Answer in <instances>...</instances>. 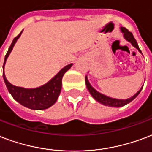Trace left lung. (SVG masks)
<instances>
[{
    "label": "left lung",
    "instance_id": "8db88e82",
    "mask_svg": "<svg viewBox=\"0 0 152 152\" xmlns=\"http://www.w3.org/2000/svg\"><path fill=\"white\" fill-rule=\"evenodd\" d=\"M121 30H122V32L124 34L125 39H126L128 42H130L131 44L133 45L134 48H136L138 50L141 52V50L139 49V45L137 43V42H136L135 39H134V37L133 36L132 33L130 32L129 30L126 29V27H121ZM142 53V52H141ZM85 83H86V85H87V88L88 91H89V93L90 94L93 96V97L96 101H97L100 103H102V104H104V105H108V106H110V107H122V106H124L128 103H130V102H132L134 99L135 98L136 96H138L139 94V93L141 92L142 88V86L141 88V89L138 92V93L134 94L132 97H130L129 99H126V100H119V99H114V98H111V97H109V96H106L102 94V93H98L97 91H96L94 88H93L92 86L89 84V82L88 80L87 77H85Z\"/></svg>",
    "mask_w": 152,
    "mask_h": 152
}]
</instances>
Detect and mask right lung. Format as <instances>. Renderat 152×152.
Listing matches in <instances>:
<instances>
[{
    "label": "right lung",
    "mask_w": 152,
    "mask_h": 152,
    "mask_svg": "<svg viewBox=\"0 0 152 152\" xmlns=\"http://www.w3.org/2000/svg\"><path fill=\"white\" fill-rule=\"evenodd\" d=\"M22 32L13 39L7 53L5 55L4 64H3V78H4V83L6 85L8 90L17 102L26 107L30 108L31 110H45L55 104L57 101L60 91H61L62 78L64 75V73L72 67V64H71L64 67L53 79L42 87L33 88V89H26V88L17 87V86L11 85L4 76V66L8 56L11 52L13 47L19 38V36L21 35Z\"/></svg>",
    "instance_id": "right-lung-1"
}]
</instances>
